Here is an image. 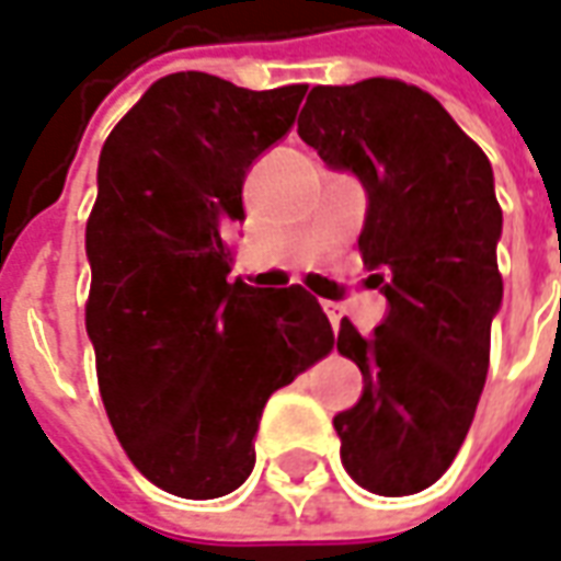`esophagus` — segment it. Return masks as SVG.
<instances>
[{"label": "esophagus", "mask_w": 561, "mask_h": 561, "mask_svg": "<svg viewBox=\"0 0 561 561\" xmlns=\"http://www.w3.org/2000/svg\"><path fill=\"white\" fill-rule=\"evenodd\" d=\"M327 314H330L332 330H339V323H342V308H339V305H327Z\"/></svg>", "instance_id": "esophagus-1"}]
</instances>
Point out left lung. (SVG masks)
Returning a JSON list of instances; mask_svg holds the SVG:
<instances>
[{"label":"left lung","instance_id":"1","mask_svg":"<svg viewBox=\"0 0 561 561\" xmlns=\"http://www.w3.org/2000/svg\"><path fill=\"white\" fill-rule=\"evenodd\" d=\"M299 137L366 185L357 243L391 305L373 335L345 318L335 339L363 373L360 403L332 419L342 465L366 492L415 494L455 461L489 373L504 296L492 164L436 96L400 79L311 88Z\"/></svg>","mask_w":561,"mask_h":561}]
</instances>
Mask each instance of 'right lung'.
Returning a JSON list of instances; mask_svg holds the SVG:
<instances>
[{
	"mask_svg": "<svg viewBox=\"0 0 561 561\" xmlns=\"http://www.w3.org/2000/svg\"><path fill=\"white\" fill-rule=\"evenodd\" d=\"M308 84L247 91L207 72L158 79L103 142L84 247L96 385L130 465L180 497L234 492L277 388L335 335L299 284L229 280L243 176L287 134Z\"/></svg>",
	"mask_w": 561,
	"mask_h": 561,
	"instance_id": "right-lung-1",
	"label": "right lung"
}]
</instances>
